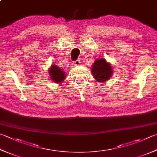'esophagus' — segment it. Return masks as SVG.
<instances>
[{
	"label": "esophagus",
	"instance_id": "34e87169",
	"mask_svg": "<svg viewBox=\"0 0 157 157\" xmlns=\"http://www.w3.org/2000/svg\"><path fill=\"white\" fill-rule=\"evenodd\" d=\"M75 63V66H79L80 63H81V61H80L79 59H77V60L75 61V63Z\"/></svg>",
	"mask_w": 157,
	"mask_h": 157
}]
</instances>
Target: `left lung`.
<instances>
[{"instance_id": "8db88e82", "label": "left lung", "mask_w": 157, "mask_h": 157, "mask_svg": "<svg viewBox=\"0 0 157 157\" xmlns=\"http://www.w3.org/2000/svg\"><path fill=\"white\" fill-rule=\"evenodd\" d=\"M94 77L97 81L104 82L111 78L113 73L111 65L104 59H98L94 63L91 68Z\"/></svg>"}]
</instances>
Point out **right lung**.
<instances>
[{
    "instance_id": "obj_1",
    "label": "right lung",
    "mask_w": 157,
    "mask_h": 157,
    "mask_svg": "<svg viewBox=\"0 0 157 157\" xmlns=\"http://www.w3.org/2000/svg\"><path fill=\"white\" fill-rule=\"evenodd\" d=\"M49 72L52 81L56 82V83L62 82L64 81L65 77H66L65 73L63 71L59 68L57 66H55V65H52L51 66V69L49 70Z\"/></svg>"
}]
</instances>
